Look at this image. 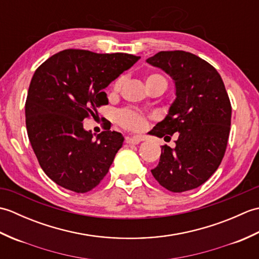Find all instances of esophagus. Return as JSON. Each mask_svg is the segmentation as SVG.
<instances>
[{"label":"esophagus","instance_id":"34e87169","mask_svg":"<svg viewBox=\"0 0 259 259\" xmlns=\"http://www.w3.org/2000/svg\"><path fill=\"white\" fill-rule=\"evenodd\" d=\"M124 141H125V144H128V145H138L142 141V138H141V137H138V136L125 137Z\"/></svg>","mask_w":259,"mask_h":259}]
</instances>
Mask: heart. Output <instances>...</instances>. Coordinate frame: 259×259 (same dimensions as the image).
<instances>
[{"instance_id": "obj_1", "label": "heart", "mask_w": 259, "mask_h": 259, "mask_svg": "<svg viewBox=\"0 0 259 259\" xmlns=\"http://www.w3.org/2000/svg\"><path fill=\"white\" fill-rule=\"evenodd\" d=\"M157 81H163L166 82L163 76L159 73H151L147 76L146 82L147 85H150L151 83H155ZM123 83V78L119 76L118 79H115L111 85V92L118 93L121 89V85ZM167 83V82H166ZM149 115L145 114L144 112L139 111V110L126 108L121 110L118 113V122L119 124L124 128L125 130L129 131H140L146 128L148 124V120H149Z\"/></svg>"}]
</instances>
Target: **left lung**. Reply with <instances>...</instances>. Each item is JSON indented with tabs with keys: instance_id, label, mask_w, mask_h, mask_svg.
Instances as JSON below:
<instances>
[{
	"instance_id": "1",
	"label": "left lung",
	"mask_w": 259,
	"mask_h": 259,
	"mask_svg": "<svg viewBox=\"0 0 259 259\" xmlns=\"http://www.w3.org/2000/svg\"><path fill=\"white\" fill-rule=\"evenodd\" d=\"M147 62L162 69L175 81L176 100L167 117L150 135L171 139L161 147L152 176L172 192L195 189L218 169L227 148L232 104L221 74L205 60L186 51H161Z\"/></svg>"
}]
</instances>
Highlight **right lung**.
Segmentation results:
<instances>
[{
  "mask_svg": "<svg viewBox=\"0 0 259 259\" xmlns=\"http://www.w3.org/2000/svg\"><path fill=\"white\" fill-rule=\"evenodd\" d=\"M139 59L68 49L35 70L25 102L27 136L43 171L57 185L84 194L108 174L123 137L109 128L95 140L82 121L108 104L102 90Z\"/></svg>",
  "mask_w": 259,
  "mask_h": 259,
  "instance_id": "obj_1",
  "label": "right lung"
}]
</instances>
